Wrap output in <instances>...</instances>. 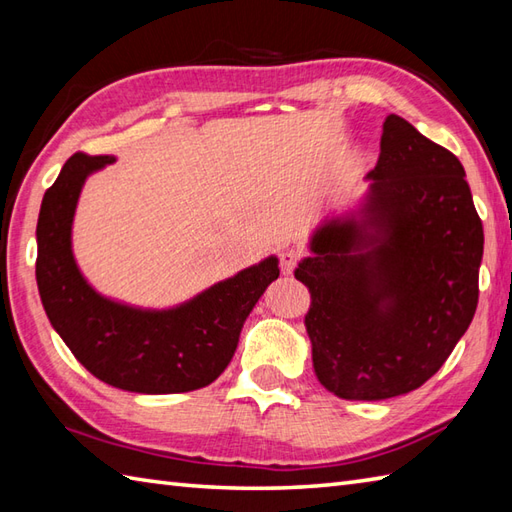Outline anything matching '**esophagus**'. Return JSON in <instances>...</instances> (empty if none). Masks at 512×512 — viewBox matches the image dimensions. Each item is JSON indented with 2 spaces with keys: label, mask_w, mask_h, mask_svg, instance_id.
<instances>
[{
  "label": "esophagus",
  "mask_w": 512,
  "mask_h": 512,
  "mask_svg": "<svg viewBox=\"0 0 512 512\" xmlns=\"http://www.w3.org/2000/svg\"><path fill=\"white\" fill-rule=\"evenodd\" d=\"M303 259V253L299 248H288V250H284V253H281V270H284L286 275H290L292 270L297 268V264L301 262Z\"/></svg>",
  "instance_id": "1"
}]
</instances>
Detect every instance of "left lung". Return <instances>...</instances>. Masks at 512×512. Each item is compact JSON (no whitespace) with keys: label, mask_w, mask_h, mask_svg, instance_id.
I'll use <instances>...</instances> for the list:
<instances>
[{"label":"left lung","mask_w":512,"mask_h":512,"mask_svg":"<svg viewBox=\"0 0 512 512\" xmlns=\"http://www.w3.org/2000/svg\"><path fill=\"white\" fill-rule=\"evenodd\" d=\"M369 178L367 222L319 228L314 257L295 273L312 295L314 372L345 400H385L427 383L480 299L484 228L462 162L389 114Z\"/></svg>","instance_id":"1"}]
</instances>
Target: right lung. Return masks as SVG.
I'll list each match as a JSON object with an SVG mask.
<instances>
[{
  "instance_id": "right-lung-1",
  "label": "right lung",
  "mask_w": 512,
  "mask_h": 512,
  "mask_svg": "<svg viewBox=\"0 0 512 512\" xmlns=\"http://www.w3.org/2000/svg\"><path fill=\"white\" fill-rule=\"evenodd\" d=\"M112 156L74 154L43 195L37 222V286L52 328L85 369L136 394H182L211 385L237 350L264 290L279 277L275 257L167 312L107 301L88 286L70 248L76 200L88 173Z\"/></svg>"
}]
</instances>
